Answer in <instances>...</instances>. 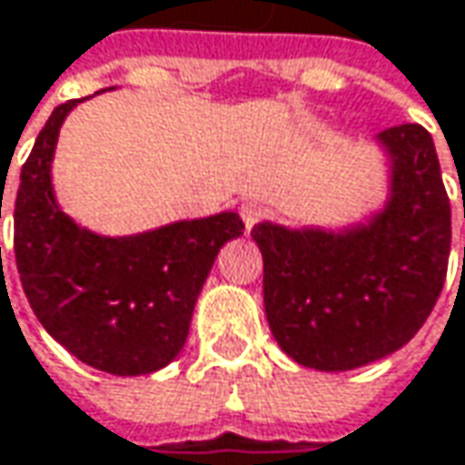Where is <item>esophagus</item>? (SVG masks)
<instances>
[{
  "label": "esophagus",
  "instance_id": "obj_1",
  "mask_svg": "<svg viewBox=\"0 0 465 465\" xmlns=\"http://www.w3.org/2000/svg\"><path fill=\"white\" fill-rule=\"evenodd\" d=\"M265 213H268L265 211V205H260V203H254V200H250V203H244V205H242V218H244L247 232L265 218Z\"/></svg>",
  "mask_w": 465,
  "mask_h": 465
}]
</instances>
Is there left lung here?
Returning <instances> with one entry per match:
<instances>
[{
    "label": "left lung",
    "mask_w": 465,
    "mask_h": 465,
    "mask_svg": "<svg viewBox=\"0 0 465 465\" xmlns=\"http://www.w3.org/2000/svg\"><path fill=\"white\" fill-rule=\"evenodd\" d=\"M391 194L367 223L338 232L257 223L272 338L302 367L346 372L406 346L432 312L450 257V200L432 134L380 132Z\"/></svg>",
    "instance_id": "1"
}]
</instances>
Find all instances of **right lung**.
Instances as JSON below:
<instances>
[{
	"label": "right lung",
	"mask_w": 465,
	"mask_h": 465,
	"mask_svg": "<svg viewBox=\"0 0 465 465\" xmlns=\"http://www.w3.org/2000/svg\"><path fill=\"white\" fill-rule=\"evenodd\" d=\"M80 101L51 112L20 172L17 272L38 322L72 356L119 377L151 374L182 351L215 254L242 236L244 223L232 211L132 236H101L74 223L56 203L51 161Z\"/></svg>",
	"instance_id": "1"
}]
</instances>
